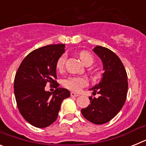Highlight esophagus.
Listing matches in <instances>:
<instances>
[{
  "label": "esophagus",
  "mask_w": 146,
  "mask_h": 146,
  "mask_svg": "<svg viewBox=\"0 0 146 146\" xmlns=\"http://www.w3.org/2000/svg\"><path fill=\"white\" fill-rule=\"evenodd\" d=\"M79 96V95L77 94H75V93L74 92H71V96H72V97H77V96Z\"/></svg>",
  "instance_id": "1"
}]
</instances>
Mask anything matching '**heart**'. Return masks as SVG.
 <instances>
[{"label": "heart", "mask_w": 146, "mask_h": 146, "mask_svg": "<svg viewBox=\"0 0 146 146\" xmlns=\"http://www.w3.org/2000/svg\"><path fill=\"white\" fill-rule=\"evenodd\" d=\"M79 57L82 63L85 66L92 65L94 63V58L90 52L83 50L79 53ZM66 55L63 54L60 55L56 62V68L58 70H62L65 65ZM88 82L85 78L81 77H71L64 81V86L67 88L73 91H79L82 87L87 86Z\"/></svg>", "instance_id": "obj_1"}]
</instances>
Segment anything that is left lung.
<instances>
[{"label":"left lung","mask_w":146,"mask_h":146,"mask_svg":"<svg viewBox=\"0 0 146 146\" xmlns=\"http://www.w3.org/2000/svg\"><path fill=\"white\" fill-rule=\"evenodd\" d=\"M93 51L102 60L104 73L99 83L90 89L99 96H90V104L81 110V113L91 123L103 124L113 119L123 108L128 90L127 74L121 60L113 51L101 46H96Z\"/></svg>","instance_id":"left-lung-1"}]
</instances>
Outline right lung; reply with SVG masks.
Listing matches in <instances>:
<instances>
[{
    "label": "right lung",
    "instance_id": "obj_1",
    "mask_svg": "<svg viewBox=\"0 0 146 146\" xmlns=\"http://www.w3.org/2000/svg\"><path fill=\"white\" fill-rule=\"evenodd\" d=\"M65 44H50L28 54L17 69L14 88L17 108L29 123L45 128L57 119L60 104L70 96L69 90L58 88L56 62L65 52ZM47 82L56 89L46 92Z\"/></svg>",
    "mask_w": 146,
    "mask_h": 146
}]
</instances>
